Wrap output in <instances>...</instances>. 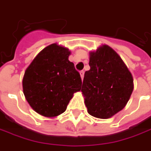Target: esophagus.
Wrapping results in <instances>:
<instances>
[{"instance_id":"34e87169","label":"esophagus","mask_w":151,"mask_h":151,"mask_svg":"<svg viewBox=\"0 0 151 151\" xmlns=\"http://www.w3.org/2000/svg\"><path fill=\"white\" fill-rule=\"evenodd\" d=\"M80 75H81V79H83V77H84V71H83V70L80 71Z\"/></svg>"}]
</instances>
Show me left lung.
Masks as SVG:
<instances>
[{
	"mask_svg": "<svg viewBox=\"0 0 151 151\" xmlns=\"http://www.w3.org/2000/svg\"><path fill=\"white\" fill-rule=\"evenodd\" d=\"M82 96L88 113L107 119L124 109L134 90V79L118 53L107 44L89 52Z\"/></svg>",
	"mask_w": 151,
	"mask_h": 151,
	"instance_id": "obj_1",
	"label": "left lung"
}]
</instances>
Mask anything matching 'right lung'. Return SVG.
Wrapping results in <instances>:
<instances>
[{"label": "right lung", "mask_w": 151, "mask_h": 151, "mask_svg": "<svg viewBox=\"0 0 151 151\" xmlns=\"http://www.w3.org/2000/svg\"><path fill=\"white\" fill-rule=\"evenodd\" d=\"M70 50L57 43L41 50L26 69L22 78L25 98L45 118H55L66 110L74 93L81 91V79L69 60Z\"/></svg>", "instance_id": "add662e5"}]
</instances>
